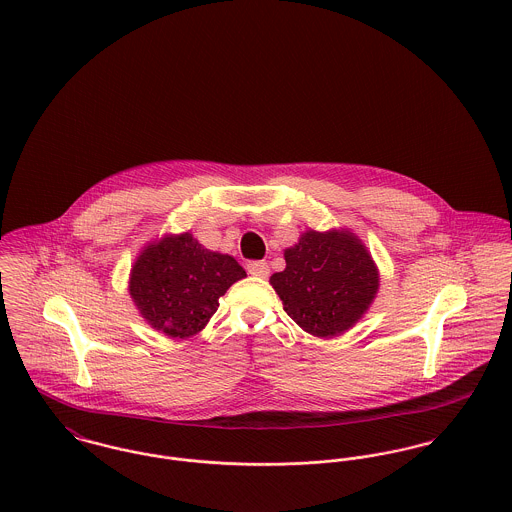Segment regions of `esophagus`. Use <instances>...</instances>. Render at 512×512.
<instances>
[{"mask_svg": "<svg viewBox=\"0 0 512 512\" xmlns=\"http://www.w3.org/2000/svg\"><path fill=\"white\" fill-rule=\"evenodd\" d=\"M247 273L259 279H267L269 277V265L265 261H251L247 263Z\"/></svg>", "mask_w": 512, "mask_h": 512, "instance_id": "obj_1", "label": "esophagus"}]
</instances>
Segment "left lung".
I'll list each match as a JSON object with an SVG mask.
<instances>
[{"instance_id": "1", "label": "left lung", "mask_w": 512, "mask_h": 512, "mask_svg": "<svg viewBox=\"0 0 512 512\" xmlns=\"http://www.w3.org/2000/svg\"><path fill=\"white\" fill-rule=\"evenodd\" d=\"M286 269L271 284L284 312L308 334L328 338L349 330L379 288L377 267L347 231H308L284 251Z\"/></svg>"}]
</instances>
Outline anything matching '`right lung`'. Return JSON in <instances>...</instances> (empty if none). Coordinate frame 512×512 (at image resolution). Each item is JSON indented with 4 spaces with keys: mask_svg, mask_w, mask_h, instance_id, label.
<instances>
[{
    "mask_svg": "<svg viewBox=\"0 0 512 512\" xmlns=\"http://www.w3.org/2000/svg\"><path fill=\"white\" fill-rule=\"evenodd\" d=\"M245 277L229 255L204 249L190 233L149 245L133 265L129 292L143 318L171 338L200 332L229 286Z\"/></svg>",
    "mask_w": 512,
    "mask_h": 512,
    "instance_id": "obj_1",
    "label": "right lung"
}]
</instances>
